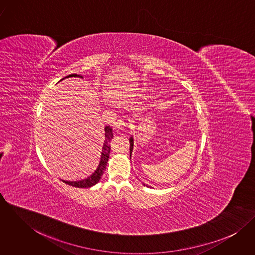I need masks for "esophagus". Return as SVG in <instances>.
<instances>
[{
    "mask_svg": "<svg viewBox=\"0 0 255 255\" xmlns=\"http://www.w3.org/2000/svg\"><path fill=\"white\" fill-rule=\"evenodd\" d=\"M128 127V124L124 120H118L115 123V128L117 129H125Z\"/></svg>",
    "mask_w": 255,
    "mask_h": 255,
    "instance_id": "1",
    "label": "esophagus"
}]
</instances>
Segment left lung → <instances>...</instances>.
Instances as JSON below:
<instances>
[{"label":"left lung","mask_w":255,"mask_h":255,"mask_svg":"<svg viewBox=\"0 0 255 255\" xmlns=\"http://www.w3.org/2000/svg\"><path fill=\"white\" fill-rule=\"evenodd\" d=\"M132 151H133V136L131 135V136L129 137V157H130V159H131ZM142 184H143V185H146V186H148V185L145 184V183H142Z\"/></svg>","instance_id":"8db88e82"}]
</instances>
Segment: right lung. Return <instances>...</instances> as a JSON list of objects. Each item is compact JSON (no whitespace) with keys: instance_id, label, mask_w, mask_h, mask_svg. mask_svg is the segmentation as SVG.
I'll return each instance as SVG.
<instances>
[{"instance_id":"right-lung-1","label":"right lung","mask_w":255,"mask_h":255,"mask_svg":"<svg viewBox=\"0 0 255 255\" xmlns=\"http://www.w3.org/2000/svg\"><path fill=\"white\" fill-rule=\"evenodd\" d=\"M68 77H81L82 78V75L73 73V74H70V75L64 77L61 80H64L65 78H68ZM113 137H114L113 128L110 126L105 127V140H104V144H103V147H102L100 162H99V165H98L97 169L95 170V172L92 175H90L88 178L83 179L81 181H75V182L74 181L73 182L65 181V180H62V181L65 182V183L73 185L74 187H81V188L91 187V186L95 185L97 182L100 181L101 177L103 176V173L106 170V166H107V163H108V160H109L110 151H111L110 143H111V140L113 139Z\"/></svg>"}]
</instances>
